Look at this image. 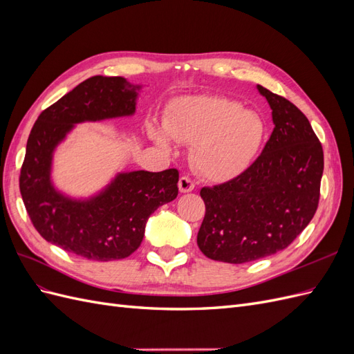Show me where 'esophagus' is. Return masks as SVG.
Returning <instances> with one entry per match:
<instances>
[{"label": "esophagus", "mask_w": 354, "mask_h": 354, "mask_svg": "<svg viewBox=\"0 0 354 354\" xmlns=\"http://www.w3.org/2000/svg\"><path fill=\"white\" fill-rule=\"evenodd\" d=\"M178 189L181 194H189V192L195 189V181L189 177H181L178 180Z\"/></svg>", "instance_id": "esophagus-1"}]
</instances>
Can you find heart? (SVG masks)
Returning <instances> with one entry per match:
<instances>
[{"label": "heart", "mask_w": 354, "mask_h": 354, "mask_svg": "<svg viewBox=\"0 0 354 354\" xmlns=\"http://www.w3.org/2000/svg\"><path fill=\"white\" fill-rule=\"evenodd\" d=\"M263 118L221 95H194L178 100L165 118V130L151 125L149 134L165 149L176 142L194 145L192 162L214 183L243 174L266 138Z\"/></svg>", "instance_id": "b5f03b06"}]
</instances>
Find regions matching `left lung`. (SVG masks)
Returning <instances> with one entry per match:
<instances>
[{"label":"left lung","instance_id":"left-lung-1","mask_svg":"<svg viewBox=\"0 0 354 354\" xmlns=\"http://www.w3.org/2000/svg\"><path fill=\"white\" fill-rule=\"evenodd\" d=\"M257 90L272 109L269 142L243 174L201 189L207 211L198 246L216 261L241 264L285 250L317 209L322 145L295 104L261 85Z\"/></svg>","mask_w":354,"mask_h":354}]
</instances>
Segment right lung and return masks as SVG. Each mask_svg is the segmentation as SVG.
Segmentation results:
<instances>
[{
  "label": "right lung",
  "instance_id": "add662e5",
  "mask_svg": "<svg viewBox=\"0 0 354 354\" xmlns=\"http://www.w3.org/2000/svg\"><path fill=\"white\" fill-rule=\"evenodd\" d=\"M142 85L122 77H93L42 112L26 143L20 194L47 242L95 261L121 260L140 246L147 218L178 195V171H124L88 198H72L51 180L53 156L75 125L131 116Z\"/></svg>",
  "mask_w": 354,
  "mask_h": 354
}]
</instances>
